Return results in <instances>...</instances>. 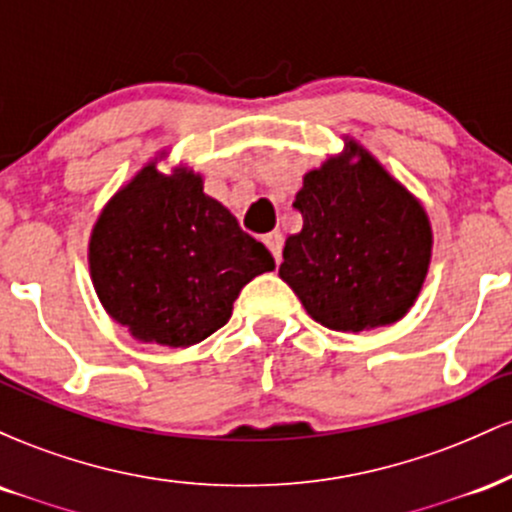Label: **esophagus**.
I'll list each match as a JSON object with an SVG mask.
<instances>
[{"instance_id":"obj_1","label":"esophagus","mask_w":512,"mask_h":512,"mask_svg":"<svg viewBox=\"0 0 512 512\" xmlns=\"http://www.w3.org/2000/svg\"><path fill=\"white\" fill-rule=\"evenodd\" d=\"M264 245H267L269 252H272V255H274L276 264H279V260H281V248H284V236H281L279 231L267 233V236H264Z\"/></svg>"}]
</instances>
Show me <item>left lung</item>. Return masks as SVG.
Listing matches in <instances>:
<instances>
[{
    "mask_svg": "<svg viewBox=\"0 0 512 512\" xmlns=\"http://www.w3.org/2000/svg\"><path fill=\"white\" fill-rule=\"evenodd\" d=\"M279 276L320 325L363 332L407 315L431 262L424 207L356 142L305 173Z\"/></svg>",
    "mask_w": 512,
    "mask_h": 512,
    "instance_id": "obj_1",
    "label": "left lung"
}]
</instances>
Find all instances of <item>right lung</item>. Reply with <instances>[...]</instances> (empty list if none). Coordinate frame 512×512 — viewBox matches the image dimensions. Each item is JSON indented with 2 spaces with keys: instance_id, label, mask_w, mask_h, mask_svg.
Instances as JSON below:
<instances>
[{
  "instance_id": "1",
  "label": "right lung",
  "mask_w": 512,
  "mask_h": 512,
  "mask_svg": "<svg viewBox=\"0 0 512 512\" xmlns=\"http://www.w3.org/2000/svg\"><path fill=\"white\" fill-rule=\"evenodd\" d=\"M88 264L115 322L139 342L178 349L226 325L240 289L272 272L274 257L204 195L199 175L149 163L105 204Z\"/></svg>"
}]
</instances>
